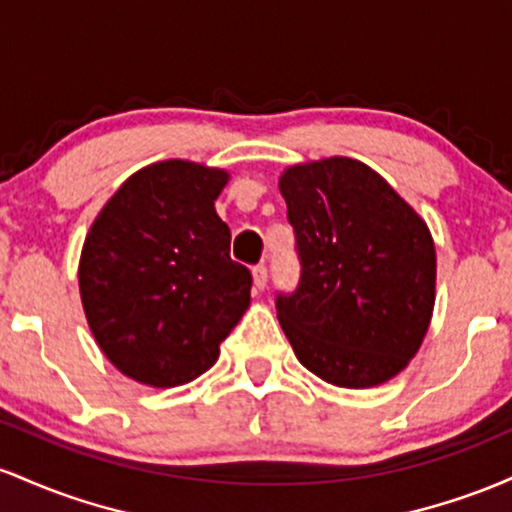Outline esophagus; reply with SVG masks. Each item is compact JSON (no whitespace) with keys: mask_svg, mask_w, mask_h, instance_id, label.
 Returning <instances> with one entry per match:
<instances>
[{"mask_svg":"<svg viewBox=\"0 0 512 512\" xmlns=\"http://www.w3.org/2000/svg\"><path fill=\"white\" fill-rule=\"evenodd\" d=\"M251 273H254V287H256V290H263V287L268 285V268L261 263V266H254V271H251Z\"/></svg>","mask_w":512,"mask_h":512,"instance_id":"1","label":"esophagus"}]
</instances>
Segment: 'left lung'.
Returning a JSON list of instances; mask_svg holds the SVG:
<instances>
[{"label": "left lung", "mask_w": 512, "mask_h": 512, "mask_svg": "<svg viewBox=\"0 0 512 512\" xmlns=\"http://www.w3.org/2000/svg\"><path fill=\"white\" fill-rule=\"evenodd\" d=\"M280 193L302 271L275 309L297 360L336 387L392 380L433 317L426 222L377 171L348 157L290 166Z\"/></svg>", "instance_id": "obj_1"}]
</instances>
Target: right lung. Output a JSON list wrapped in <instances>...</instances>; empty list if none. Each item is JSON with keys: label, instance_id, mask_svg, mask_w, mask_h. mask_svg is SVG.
I'll return each mask as SVG.
<instances>
[{"label": "right lung", "instance_id": "1", "mask_svg": "<svg viewBox=\"0 0 512 512\" xmlns=\"http://www.w3.org/2000/svg\"><path fill=\"white\" fill-rule=\"evenodd\" d=\"M229 174L169 159L132 174L84 239L79 292L89 329L130 380L179 387L215 365L251 302L215 212Z\"/></svg>", "mask_w": 512, "mask_h": 512}]
</instances>
